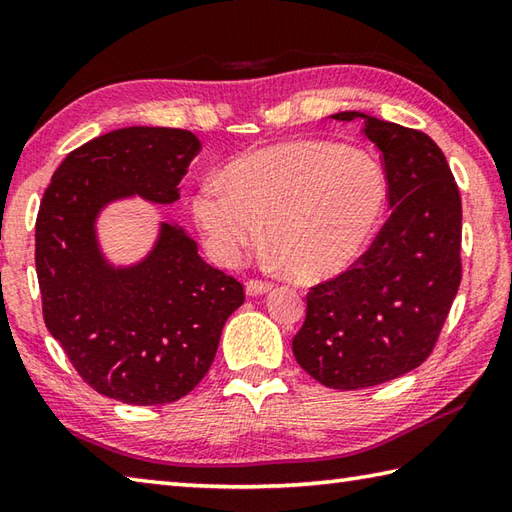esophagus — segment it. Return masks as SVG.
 <instances>
[{
  "label": "esophagus",
  "instance_id": "1",
  "mask_svg": "<svg viewBox=\"0 0 512 512\" xmlns=\"http://www.w3.org/2000/svg\"><path fill=\"white\" fill-rule=\"evenodd\" d=\"M270 290H273V284L262 282V279H250V282H246V293L253 297L266 295V293H270Z\"/></svg>",
  "mask_w": 512,
  "mask_h": 512
}]
</instances>
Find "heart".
I'll list each match as a JSON object with an SVG mask.
<instances>
[{"mask_svg": "<svg viewBox=\"0 0 512 512\" xmlns=\"http://www.w3.org/2000/svg\"><path fill=\"white\" fill-rule=\"evenodd\" d=\"M384 168L364 150L293 142L235 159L193 197V215L217 262L235 264L262 237L304 282L357 262L384 215Z\"/></svg>", "mask_w": 512, "mask_h": 512, "instance_id": "heart-1", "label": "heart"}]
</instances>
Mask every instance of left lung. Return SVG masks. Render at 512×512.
<instances>
[{
    "label": "left lung",
    "mask_w": 512,
    "mask_h": 512,
    "mask_svg": "<svg viewBox=\"0 0 512 512\" xmlns=\"http://www.w3.org/2000/svg\"><path fill=\"white\" fill-rule=\"evenodd\" d=\"M382 150L390 217L335 279L310 288L293 337L297 364L319 384L357 390L402 377L433 353L462 282V197L433 139L357 110Z\"/></svg>",
    "instance_id": "8db88e82"
}]
</instances>
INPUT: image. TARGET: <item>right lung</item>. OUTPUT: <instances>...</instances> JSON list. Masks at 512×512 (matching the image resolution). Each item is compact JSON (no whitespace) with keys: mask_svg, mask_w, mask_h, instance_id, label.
<instances>
[{"mask_svg":"<svg viewBox=\"0 0 512 512\" xmlns=\"http://www.w3.org/2000/svg\"><path fill=\"white\" fill-rule=\"evenodd\" d=\"M199 148L182 128L113 130L68 153L39 204L35 266L46 328L79 377L117 402L157 406L188 395L213 364L226 319L244 304V286L206 264L177 224L162 222L133 266H113L99 248V213L133 195L177 202Z\"/></svg>","mask_w":512,"mask_h":512,"instance_id":"right-lung-1","label":"right lung"}]
</instances>
